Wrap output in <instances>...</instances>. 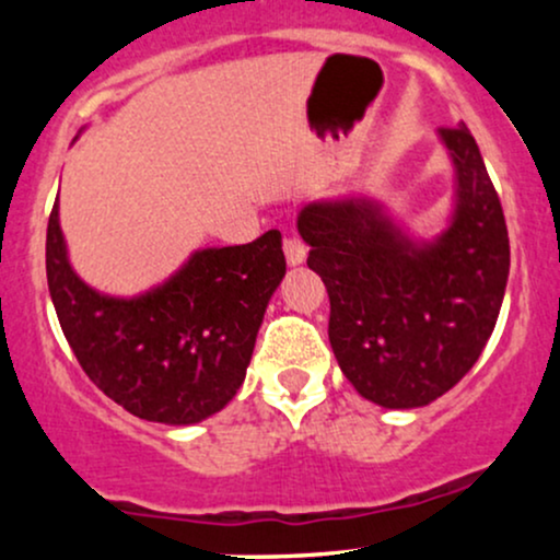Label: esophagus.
Listing matches in <instances>:
<instances>
[{"label": "esophagus", "mask_w": 560, "mask_h": 560, "mask_svg": "<svg viewBox=\"0 0 560 560\" xmlns=\"http://www.w3.org/2000/svg\"><path fill=\"white\" fill-rule=\"evenodd\" d=\"M305 255H307V247L302 244L300 236H294V234L284 236V258L289 266H300V262L305 260Z\"/></svg>", "instance_id": "34e87169"}]
</instances>
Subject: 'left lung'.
Masks as SVG:
<instances>
[{"instance_id": "left-lung-1", "label": "left lung", "mask_w": 560, "mask_h": 560, "mask_svg": "<svg viewBox=\"0 0 560 560\" xmlns=\"http://www.w3.org/2000/svg\"><path fill=\"white\" fill-rule=\"evenodd\" d=\"M458 171L453 226L413 244L371 199L313 202L298 218L329 292V342L365 400L421 408L479 361L503 305L511 244L471 131L442 126Z\"/></svg>"}]
</instances>
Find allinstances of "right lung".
I'll return each instance as SVG.
<instances>
[{
	"label": "right lung",
	"mask_w": 560,
	"mask_h": 560,
	"mask_svg": "<svg viewBox=\"0 0 560 560\" xmlns=\"http://www.w3.org/2000/svg\"><path fill=\"white\" fill-rule=\"evenodd\" d=\"M287 271L281 234L202 249L168 284L137 300L89 289L68 266L57 202L47 226V284L86 376L128 413L195 423L242 387L268 300Z\"/></svg>",
	"instance_id": "add662e5"
}]
</instances>
